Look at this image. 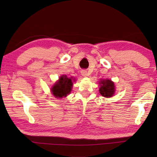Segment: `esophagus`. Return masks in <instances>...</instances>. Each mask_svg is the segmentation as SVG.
I'll return each mask as SVG.
<instances>
[{
    "instance_id": "obj_1",
    "label": "esophagus",
    "mask_w": 157,
    "mask_h": 157,
    "mask_svg": "<svg viewBox=\"0 0 157 157\" xmlns=\"http://www.w3.org/2000/svg\"><path fill=\"white\" fill-rule=\"evenodd\" d=\"M81 73H82V76L86 77V76L88 75V73H87V71H86V70H82Z\"/></svg>"
}]
</instances>
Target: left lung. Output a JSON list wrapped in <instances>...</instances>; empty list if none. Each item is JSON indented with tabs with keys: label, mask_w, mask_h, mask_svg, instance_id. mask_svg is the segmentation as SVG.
I'll list each match as a JSON object with an SVG mask.
<instances>
[{
	"label": "left lung",
	"mask_w": 157,
	"mask_h": 157,
	"mask_svg": "<svg viewBox=\"0 0 157 157\" xmlns=\"http://www.w3.org/2000/svg\"><path fill=\"white\" fill-rule=\"evenodd\" d=\"M99 92L101 94L106 98H110L114 95L115 92V86L114 82L110 79H101L99 82Z\"/></svg>",
	"instance_id": "1"
}]
</instances>
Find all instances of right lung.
Listing matches in <instances>:
<instances>
[{
	"mask_svg": "<svg viewBox=\"0 0 157 157\" xmlns=\"http://www.w3.org/2000/svg\"><path fill=\"white\" fill-rule=\"evenodd\" d=\"M72 86V78H69L67 75H63L60 77L59 80L52 86V94L56 98L65 97L71 92Z\"/></svg>",
	"mask_w": 157,
	"mask_h": 157,
	"instance_id": "obj_1",
	"label": "right lung"
}]
</instances>
